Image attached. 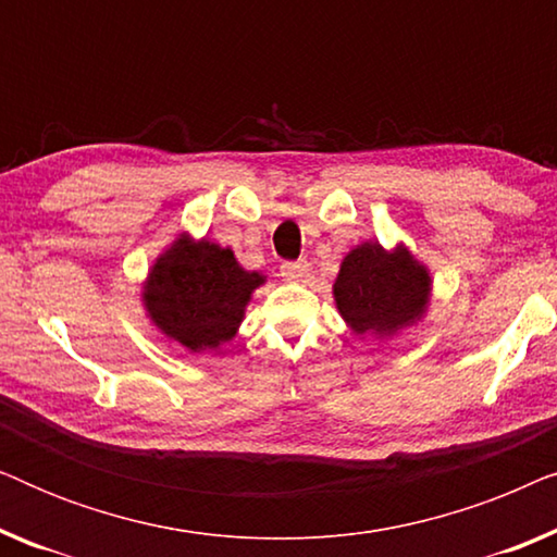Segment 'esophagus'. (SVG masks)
<instances>
[{
	"label": "esophagus",
	"instance_id": "esophagus-1",
	"mask_svg": "<svg viewBox=\"0 0 557 557\" xmlns=\"http://www.w3.org/2000/svg\"><path fill=\"white\" fill-rule=\"evenodd\" d=\"M309 271V263L307 261H286L281 263V276L286 281H301L304 273Z\"/></svg>",
	"mask_w": 557,
	"mask_h": 557
}]
</instances>
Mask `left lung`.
Returning a JSON list of instances; mask_svg holds the SVG:
<instances>
[{"label": "left lung", "instance_id": "obj_1", "mask_svg": "<svg viewBox=\"0 0 557 557\" xmlns=\"http://www.w3.org/2000/svg\"><path fill=\"white\" fill-rule=\"evenodd\" d=\"M431 273L398 243L393 250L364 240L342 258L332 294L339 317L357 337H393L421 322L431 301Z\"/></svg>", "mask_w": 557, "mask_h": 557}]
</instances>
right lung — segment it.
<instances>
[{
    "label": "right lung",
    "instance_id": "1",
    "mask_svg": "<svg viewBox=\"0 0 557 557\" xmlns=\"http://www.w3.org/2000/svg\"><path fill=\"white\" fill-rule=\"evenodd\" d=\"M265 276L246 271L231 248L180 233L141 284L149 322L189 352H210L238 334Z\"/></svg>",
    "mask_w": 557,
    "mask_h": 557
}]
</instances>
